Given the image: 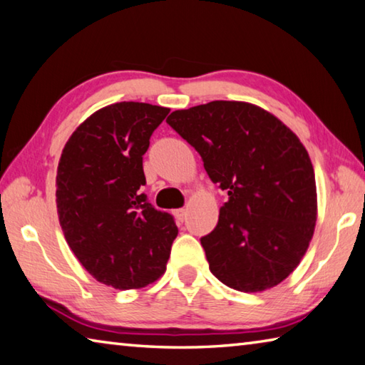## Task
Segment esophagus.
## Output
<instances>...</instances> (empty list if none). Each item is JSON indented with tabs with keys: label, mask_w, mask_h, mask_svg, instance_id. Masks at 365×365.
I'll list each match as a JSON object with an SVG mask.
<instances>
[{
	"label": "esophagus",
	"mask_w": 365,
	"mask_h": 365,
	"mask_svg": "<svg viewBox=\"0 0 365 365\" xmlns=\"http://www.w3.org/2000/svg\"><path fill=\"white\" fill-rule=\"evenodd\" d=\"M174 215L178 222H183L185 215H187V209H177V210H174Z\"/></svg>",
	"instance_id": "obj_1"
}]
</instances>
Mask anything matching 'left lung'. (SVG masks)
<instances>
[{
    "label": "left lung",
    "mask_w": 365,
    "mask_h": 365,
    "mask_svg": "<svg viewBox=\"0 0 365 365\" xmlns=\"http://www.w3.org/2000/svg\"><path fill=\"white\" fill-rule=\"evenodd\" d=\"M165 121L228 191L215 230L201 237L212 274L240 292L277 286L307 254L317 218L314 169L300 138L249 102L214 101Z\"/></svg>",
    "instance_id": "left-lung-1"
}]
</instances>
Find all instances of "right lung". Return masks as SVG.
Segmentation results:
<instances>
[{
  "instance_id": "add662e5",
  "label": "right lung",
  "mask_w": 365,
  "mask_h": 365,
  "mask_svg": "<svg viewBox=\"0 0 365 365\" xmlns=\"http://www.w3.org/2000/svg\"><path fill=\"white\" fill-rule=\"evenodd\" d=\"M169 108L119 102L92 113L62 150L58 222L73 254L105 286L140 289L165 271L178 228L147 202L143 155Z\"/></svg>"
}]
</instances>
